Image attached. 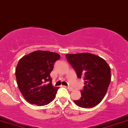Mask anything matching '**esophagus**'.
<instances>
[{"instance_id": "obj_1", "label": "esophagus", "mask_w": 128, "mask_h": 128, "mask_svg": "<svg viewBox=\"0 0 128 128\" xmlns=\"http://www.w3.org/2000/svg\"><path fill=\"white\" fill-rule=\"evenodd\" d=\"M67 88H68V89L70 90V91H72V90H73V88H72V87H71V86H67Z\"/></svg>"}]
</instances>
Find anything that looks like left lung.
<instances>
[{"label":"left lung","instance_id":"left-lung-1","mask_svg":"<svg viewBox=\"0 0 128 128\" xmlns=\"http://www.w3.org/2000/svg\"><path fill=\"white\" fill-rule=\"evenodd\" d=\"M65 57L78 78L84 80L80 98L74 102L83 108L96 106L104 98L109 86L111 80L109 66L103 58L90 53L66 54Z\"/></svg>","mask_w":128,"mask_h":128}]
</instances>
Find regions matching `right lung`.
<instances>
[{
    "mask_svg": "<svg viewBox=\"0 0 128 128\" xmlns=\"http://www.w3.org/2000/svg\"><path fill=\"white\" fill-rule=\"evenodd\" d=\"M60 58L57 53L36 50L20 59L15 74L20 93L28 102L44 106L56 97L59 88L52 86L50 73Z\"/></svg>",
    "mask_w": 128,
    "mask_h": 128,
    "instance_id": "right-lung-1",
    "label": "right lung"
}]
</instances>
